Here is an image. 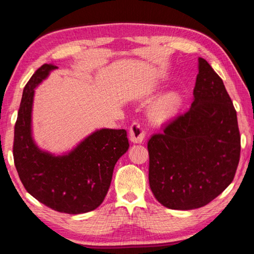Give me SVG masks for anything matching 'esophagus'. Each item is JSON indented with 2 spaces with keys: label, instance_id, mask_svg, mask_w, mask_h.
I'll use <instances>...</instances> for the list:
<instances>
[{
  "label": "esophagus",
  "instance_id": "esophagus-1",
  "mask_svg": "<svg viewBox=\"0 0 254 254\" xmlns=\"http://www.w3.org/2000/svg\"><path fill=\"white\" fill-rule=\"evenodd\" d=\"M145 137V130L140 122H133L130 127V140L133 143L143 142Z\"/></svg>",
  "mask_w": 254,
  "mask_h": 254
}]
</instances>
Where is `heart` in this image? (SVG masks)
Listing matches in <instances>:
<instances>
[{
	"label": "heart",
	"mask_w": 254,
	"mask_h": 254,
	"mask_svg": "<svg viewBox=\"0 0 254 254\" xmlns=\"http://www.w3.org/2000/svg\"><path fill=\"white\" fill-rule=\"evenodd\" d=\"M180 96L177 93H168L161 96L150 109V118L153 122L163 123L173 119L180 107Z\"/></svg>",
	"instance_id": "1"
}]
</instances>
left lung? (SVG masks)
I'll use <instances>...</instances> for the list:
<instances>
[{"label":"left lung","instance_id":"obj_1","mask_svg":"<svg viewBox=\"0 0 254 254\" xmlns=\"http://www.w3.org/2000/svg\"><path fill=\"white\" fill-rule=\"evenodd\" d=\"M149 185L165 207H203L233 182L241 136L233 103L223 80L198 58L190 109L148 141Z\"/></svg>","mask_w":254,"mask_h":254}]
</instances>
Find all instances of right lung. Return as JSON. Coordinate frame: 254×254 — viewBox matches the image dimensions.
Here are the masks:
<instances>
[{"mask_svg":"<svg viewBox=\"0 0 254 254\" xmlns=\"http://www.w3.org/2000/svg\"><path fill=\"white\" fill-rule=\"evenodd\" d=\"M57 68L42 65L23 89L14 127V165L24 188L40 203L60 213H87L103 203L115 163L130 144L123 128H102L64 156L37 147L31 135L34 88Z\"/></svg>","mask_w":254,"mask_h":254,"instance_id":"add662e5","label":"right lung"}]
</instances>
